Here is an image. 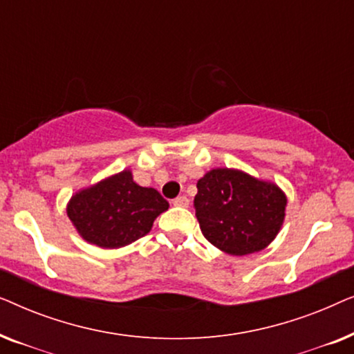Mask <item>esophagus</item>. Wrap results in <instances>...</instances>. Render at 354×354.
Returning a JSON list of instances; mask_svg holds the SVG:
<instances>
[{"label": "esophagus", "mask_w": 354, "mask_h": 354, "mask_svg": "<svg viewBox=\"0 0 354 354\" xmlns=\"http://www.w3.org/2000/svg\"><path fill=\"white\" fill-rule=\"evenodd\" d=\"M174 203V206H178V207H187L188 206V198L185 196V195H180V196H177L176 200L172 201Z\"/></svg>", "instance_id": "1"}]
</instances>
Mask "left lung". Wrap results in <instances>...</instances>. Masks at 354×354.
<instances>
[{"label":"left lung","instance_id":"8db88e82","mask_svg":"<svg viewBox=\"0 0 354 354\" xmlns=\"http://www.w3.org/2000/svg\"><path fill=\"white\" fill-rule=\"evenodd\" d=\"M196 188V219L216 248L245 256L264 250L277 236L287 196L275 183L225 167L207 172Z\"/></svg>","mask_w":354,"mask_h":354}]
</instances>
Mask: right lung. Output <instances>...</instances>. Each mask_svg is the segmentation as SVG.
<instances>
[{"instance_id":"obj_1","label":"right lung","mask_w":354,"mask_h":354,"mask_svg":"<svg viewBox=\"0 0 354 354\" xmlns=\"http://www.w3.org/2000/svg\"><path fill=\"white\" fill-rule=\"evenodd\" d=\"M169 203L154 188L140 187L122 171L75 193L67 216L82 239L100 248H120L151 230Z\"/></svg>"}]
</instances>
